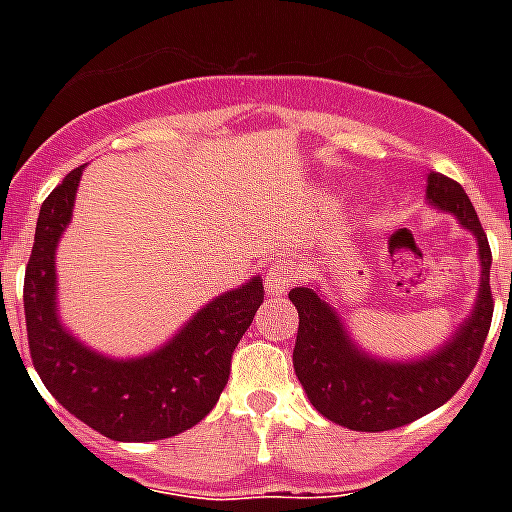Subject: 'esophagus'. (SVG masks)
<instances>
[{"label":"esophagus","mask_w":512,"mask_h":512,"mask_svg":"<svg viewBox=\"0 0 512 512\" xmlns=\"http://www.w3.org/2000/svg\"><path fill=\"white\" fill-rule=\"evenodd\" d=\"M292 265L284 263V260H273L268 268H265V295L279 297L287 295L289 287H292Z\"/></svg>","instance_id":"esophagus-1"}]
</instances>
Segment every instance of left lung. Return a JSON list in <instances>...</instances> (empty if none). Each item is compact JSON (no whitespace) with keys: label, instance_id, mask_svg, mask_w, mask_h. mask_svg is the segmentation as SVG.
Wrapping results in <instances>:
<instances>
[{"label":"left lung","instance_id":"1","mask_svg":"<svg viewBox=\"0 0 512 512\" xmlns=\"http://www.w3.org/2000/svg\"><path fill=\"white\" fill-rule=\"evenodd\" d=\"M425 199L433 209L449 212L478 241L481 284L473 311L460 321L452 337L428 356L390 361L366 353L348 335L345 321L321 295L319 284L295 287L289 300L297 308V327L292 364L311 404L327 420L361 433H380L420 420L446 404L468 380L484 350L492 327V249L486 241L476 209L460 183L441 172H430Z\"/></svg>","mask_w":512,"mask_h":512}]
</instances>
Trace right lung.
Masks as SVG:
<instances>
[{
	"mask_svg": "<svg viewBox=\"0 0 512 512\" xmlns=\"http://www.w3.org/2000/svg\"><path fill=\"white\" fill-rule=\"evenodd\" d=\"M76 167L44 199L28 257L23 308L28 348L44 388L76 420L114 441H162L212 412L231 374L233 348L263 303V279L217 295L146 356L114 358L84 345L58 316L55 249L74 215Z\"/></svg>",
	"mask_w": 512,
	"mask_h": 512,
	"instance_id": "1",
	"label": "right lung"
}]
</instances>
